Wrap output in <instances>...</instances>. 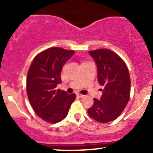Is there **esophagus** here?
<instances>
[{"label": "esophagus", "mask_w": 153, "mask_h": 153, "mask_svg": "<svg viewBox=\"0 0 153 153\" xmlns=\"http://www.w3.org/2000/svg\"><path fill=\"white\" fill-rule=\"evenodd\" d=\"M76 95L78 97V98H83V97H84V95H82V94H80V93H77Z\"/></svg>", "instance_id": "34e87169"}]
</instances>
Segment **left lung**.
I'll list each match as a JSON object with an SVG mask.
<instances>
[{
	"label": "left lung",
	"instance_id": "8db88e82",
	"mask_svg": "<svg viewBox=\"0 0 153 153\" xmlns=\"http://www.w3.org/2000/svg\"><path fill=\"white\" fill-rule=\"evenodd\" d=\"M98 69V80L104 86L100 99L88 109L92 118L100 123L116 119L126 107L130 95V78L126 64L117 54L106 49L89 51Z\"/></svg>",
	"mask_w": 153,
	"mask_h": 153
}]
</instances>
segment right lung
<instances>
[{
    "label": "right lung",
    "instance_id": "obj_1",
    "mask_svg": "<svg viewBox=\"0 0 153 153\" xmlns=\"http://www.w3.org/2000/svg\"><path fill=\"white\" fill-rule=\"evenodd\" d=\"M75 51L52 47L34 58L27 74L29 101L35 113L49 123H58L67 117L75 94L56 89L61 83V72Z\"/></svg>",
    "mask_w": 153,
    "mask_h": 153
}]
</instances>
